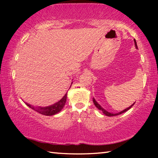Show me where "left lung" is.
Returning a JSON list of instances; mask_svg holds the SVG:
<instances>
[{
	"instance_id": "left-lung-1",
	"label": "left lung",
	"mask_w": 158,
	"mask_h": 158,
	"mask_svg": "<svg viewBox=\"0 0 158 158\" xmlns=\"http://www.w3.org/2000/svg\"><path fill=\"white\" fill-rule=\"evenodd\" d=\"M134 42H135V47H136V49H138V47H137V42H136V40H135V39L134 40ZM93 103H94V105H95V106L96 107H97L99 110H100V111H102V113L104 114H105L106 116H117V115H119V114H123V113H124V112H125V111H127V110H129V109L132 107V106L135 105V103H133L132 105L131 106H130L129 107H127V108H126L125 109H124V110H123V111H120V112H118V113H116V114H113V113H110V112H109V111H107L106 110H105V109L104 108H102L101 106V105H99V104L97 102V101L95 100V99L93 98Z\"/></svg>"
}]
</instances>
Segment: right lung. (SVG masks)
Segmentation results:
<instances>
[{
	"mask_svg": "<svg viewBox=\"0 0 158 158\" xmlns=\"http://www.w3.org/2000/svg\"><path fill=\"white\" fill-rule=\"evenodd\" d=\"M72 84H73V82H72ZM67 95H68V93H66L65 95L62 98V99H60V100L58 102H56L53 104V105L48 106H33L27 102H25V103L26 105L28 106H29L31 109H33V110L38 112L40 114L44 115V116H53V115L58 114V112H60L63 109L67 100Z\"/></svg>",
	"mask_w": 158,
	"mask_h": 158,
	"instance_id": "add662e5",
	"label": "right lung"
}]
</instances>
